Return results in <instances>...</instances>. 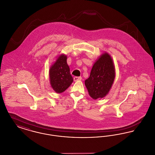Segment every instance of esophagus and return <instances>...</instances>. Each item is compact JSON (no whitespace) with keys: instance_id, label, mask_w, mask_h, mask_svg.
I'll return each mask as SVG.
<instances>
[{"instance_id":"34e87169","label":"esophagus","mask_w":155,"mask_h":155,"mask_svg":"<svg viewBox=\"0 0 155 155\" xmlns=\"http://www.w3.org/2000/svg\"><path fill=\"white\" fill-rule=\"evenodd\" d=\"M82 80V77H74V81H80Z\"/></svg>"}]
</instances>
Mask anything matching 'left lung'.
Instances as JSON below:
<instances>
[{
	"mask_svg": "<svg viewBox=\"0 0 155 155\" xmlns=\"http://www.w3.org/2000/svg\"><path fill=\"white\" fill-rule=\"evenodd\" d=\"M115 78V68L109 53L105 52L96 61L88 78L85 81L89 95L94 99L103 98L109 93Z\"/></svg>",
	"mask_w": 155,
	"mask_h": 155,
	"instance_id": "left-lung-1",
	"label": "left lung"
}]
</instances>
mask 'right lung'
<instances>
[{"label": "right lung", "mask_w": 155, "mask_h": 155, "mask_svg": "<svg viewBox=\"0 0 155 155\" xmlns=\"http://www.w3.org/2000/svg\"><path fill=\"white\" fill-rule=\"evenodd\" d=\"M67 56L61 54L49 69V80L53 89L57 93H62L73 81L67 63Z\"/></svg>", "instance_id": "obj_1"}]
</instances>
